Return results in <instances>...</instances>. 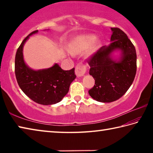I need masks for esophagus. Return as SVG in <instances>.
<instances>
[{"mask_svg": "<svg viewBox=\"0 0 153 153\" xmlns=\"http://www.w3.org/2000/svg\"><path fill=\"white\" fill-rule=\"evenodd\" d=\"M86 71V66L82 63H79L77 65L76 67V70H75L76 76L78 77H82L84 76Z\"/></svg>", "mask_w": 153, "mask_h": 153, "instance_id": "esophagus-1", "label": "esophagus"}]
</instances>
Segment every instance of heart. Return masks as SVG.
<instances>
[{
	"mask_svg": "<svg viewBox=\"0 0 153 153\" xmlns=\"http://www.w3.org/2000/svg\"><path fill=\"white\" fill-rule=\"evenodd\" d=\"M95 40L96 37L93 35L77 36L69 45V51L72 55H77L86 50ZM92 53V51H90L87 53V55H91Z\"/></svg>",
	"mask_w": 153,
	"mask_h": 153,
	"instance_id": "b5f03b06",
	"label": "heart"
}]
</instances>
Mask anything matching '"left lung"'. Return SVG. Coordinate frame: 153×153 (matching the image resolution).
I'll list each match as a JSON object with an SVG mask.
<instances>
[{
  "mask_svg": "<svg viewBox=\"0 0 153 153\" xmlns=\"http://www.w3.org/2000/svg\"><path fill=\"white\" fill-rule=\"evenodd\" d=\"M111 43L103 46L88 61L89 74L95 79L88 93L98 102H111L121 98L131 86L136 73V49L122 30L111 27ZM120 55L114 58L113 53Z\"/></svg>",
  "mask_w": 153,
  "mask_h": 153,
  "instance_id": "obj_1",
  "label": "left lung"
}]
</instances>
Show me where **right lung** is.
<instances>
[{"label":"right lung","instance_id":"obj_1","mask_svg":"<svg viewBox=\"0 0 153 153\" xmlns=\"http://www.w3.org/2000/svg\"><path fill=\"white\" fill-rule=\"evenodd\" d=\"M38 32L36 30L30 33L18 48L15 61V76L20 88L30 99L38 104L51 105L63 99L76 76L75 68L65 71L57 63L39 70H34L25 63L24 46L30 36Z\"/></svg>","mask_w":153,"mask_h":153}]
</instances>
